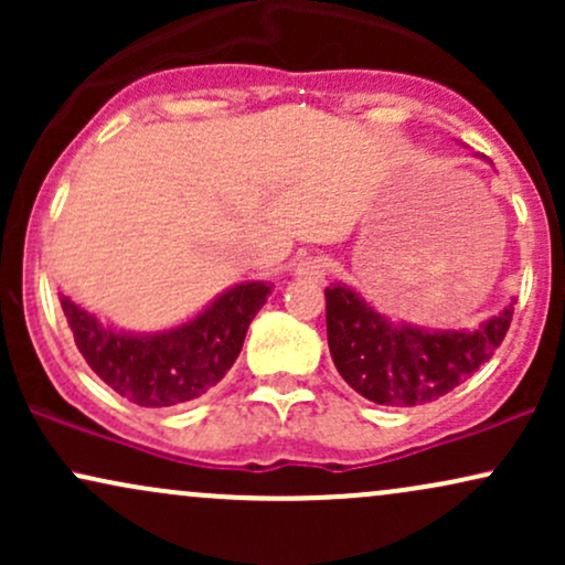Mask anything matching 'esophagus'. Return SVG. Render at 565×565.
I'll return each instance as SVG.
<instances>
[{
  "label": "esophagus",
  "instance_id": "esophagus-1",
  "mask_svg": "<svg viewBox=\"0 0 565 565\" xmlns=\"http://www.w3.org/2000/svg\"><path fill=\"white\" fill-rule=\"evenodd\" d=\"M327 268H329V263L323 255H305L297 260L295 274L305 278V281H319V278L327 276Z\"/></svg>",
  "mask_w": 565,
  "mask_h": 565
}]
</instances>
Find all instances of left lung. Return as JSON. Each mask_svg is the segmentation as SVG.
<instances>
[{
	"label": "left lung",
	"instance_id": "8db88e82",
	"mask_svg": "<svg viewBox=\"0 0 565 565\" xmlns=\"http://www.w3.org/2000/svg\"><path fill=\"white\" fill-rule=\"evenodd\" d=\"M512 305L476 332H423L377 313L342 284L327 289V340L342 380L382 406H423L446 395L502 345Z\"/></svg>",
	"mask_w": 565,
	"mask_h": 565
}]
</instances>
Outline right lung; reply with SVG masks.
<instances>
[{"label": "right lung", "instance_id": "obj_1", "mask_svg": "<svg viewBox=\"0 0 565 565\" xmlns=\"http://www.w3.org/2000/svg\"><path fill=\"white\" fill-rule=\"evenodd\" d=\"M268 295L270 284H238L193 321L151 337L103 329L66 295H61V308L76 348L97 377L132 404L161 408L199 398L225 377Z\"/></svg>", "mask_w": 565, "mask_h": 565}]
</instances>
